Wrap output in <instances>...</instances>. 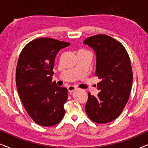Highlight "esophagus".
Instances as JSON below:
<instances>
[{
  "instance_id": "obj_1",
  "label": "esophagus",
  "mask_w": 148,
  "mask_h": 148,
  "mask_svg": "<svg viewBox=\"0 0 148 148\" xmlns=\"http://www.w3.org/2000/svg\"><path fill=\"white\" fill-rule=\"evenodd\" d=\"M67 90L69 92H74V91H75L77 90V88H76V87H75V86H70L67 88Z\"/></svg>"
}]
</instances>
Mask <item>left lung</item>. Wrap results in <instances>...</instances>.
Returning <instances> with one entry per match:
<instances>
[{
    "label": "left lung",
    "mask_w": 148,
    "mask_h": 148,
    "mask_svg": "<svg viewBox=\"0 0 148 148\" xmlns=\"http://www.w3.org/2000/svg\"><path fill=\"white\" fill-rule=\"evenodd\" d=\"M84 44L95 52V75L100 79L98 95L88 93L86 113L95 123L111 122L121 114L129 100L133 83L130 58L122 44L108 36H92Z\"/></svg>",
    "instance_id": "8db88e82"
}]
</instances>
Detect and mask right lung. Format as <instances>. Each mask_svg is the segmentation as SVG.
<instances>
[{"label": "right lung", "instance_id": "add662e5", "mask_svg": "<svg viewBox=\"0 0 148 148\" xmlns=\"http://www.w3.org/2000/svg\"><path fill=\"white\" fill-rule=\"evenodd\" d=\"M70 45L40 38L29 42L20 54L16 69L18 94L28 114L41 126L56 125L64 115L68 91L52 82V69L58 52Z\"/></svg>", "mask_w": 148, "mask_h": 148}]
</instances>
